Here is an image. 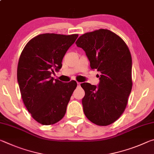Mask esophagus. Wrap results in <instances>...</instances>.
<instances>
[{
	"instance_id": "esophagus-1",
	"label": "esophagus",
	"mask_w": 154,
	"mask_h": 154,
	"mask_svg": "<svg viewBox=\"0 0 154 154\" xmlns=\"http://www.w3.org/2000/svg\"><path fill=\"white\" fill-rule=\"evenodd\" d=\"M80 85H81V83H79V82H77V85H78V86H79Z\"/></svg>"
}]
</instances>
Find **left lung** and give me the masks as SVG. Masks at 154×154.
<instances>
[{
    "instance_id": "8db88e82",
    "label": "left lung",
    "mask_w": 154,
    "mask_h": 154,
    "mask_svg": "<svg viewBox=\"0 0 154 154\" xmlns=\"http://www.w3.org/2000/svg\"><path fill=\"white\" fill-rule=\"evenodd\" d=\"M85 51L91 69L101 73L98 87L89 83L82 105L85 116L92 123L105 126L119 118L126 107L132 90V57L122 38L106 29L80 36L75 43Z\"/></svg>"
}]
</instances>
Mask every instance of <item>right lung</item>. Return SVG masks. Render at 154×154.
Here are the masks:
<instances>
[{
	"label": "right lung",
	"mask_w": 154,
	"mask_h": 154,
	"mask_svg": "<svg viewBox=\"0 0 154 154\" xmlns=\"http://www.w3.org/2000/svg\"><path fill=\"white\" fill-rule=\"evenodd\" d=\"M78 37L45 33L27 43L20 54L17 77L21 96L32 118L43 125H52L64 118L77 82L63 83L51 77L62 67L69 48Z\"/></svg>",
	"instance_id": "add662e5"
}]
</instances>
